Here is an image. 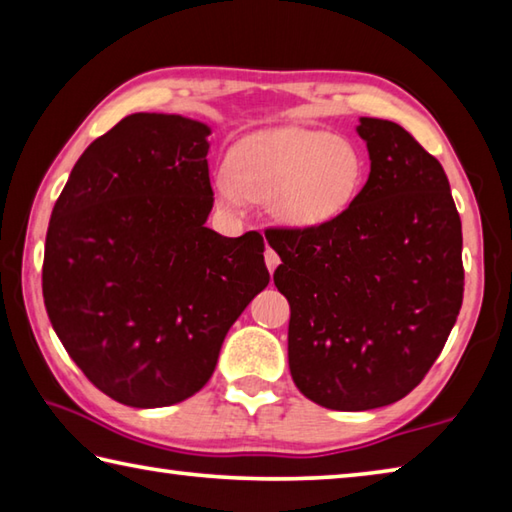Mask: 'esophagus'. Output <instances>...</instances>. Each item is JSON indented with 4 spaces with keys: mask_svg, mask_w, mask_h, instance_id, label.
Listing matches in <instances>:
<instances>
[{
    "mask_svg": "<svg viewBox=\"0 0 512 512\" xmlns=\"http://www.w3.org/2000/svg\"><path fill=\"white\" fill-rule=\"evenodd\" d=\"M264 262H266V268H268V271L273 273L275 268H277V264H280V255H277L273 248H266V253H264Z\"/></svg>",
    "mask_w": 512,
    "mask_h": 512,
    "instance_id": "obj_1",
    "label": "esophagus"
}]
</instances>
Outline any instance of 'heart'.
I'll use <instances>...</instances> for the list:
<instances>
[{
    "instance_id": "b5f03b06",
    "label": "heart",
    "mask_w": 512,
    "mask_h": 512,
    "mask_svg": "<svg viewBox=\"0 0 512 512\" xmlns=\"http://www.w3.org/2000/svg\"><path fill=\"white\" fill-rule=\"evenodd\" d=\"M363 178L357 146L316 128H271L241 140L214 192L228 210L266 203L280 225L309 230L348 210Z\"/></svg>"
}]
</instances>
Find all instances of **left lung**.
I'll list each match as a JSON object with an SVG mask.
<instances>
[{"label":"left lung","instance_id":"left-lung-1","mask_svg":"<svg viewBox=\"0 0 512 512\" xmlns=\"http://www.w3.org/2000/svg\"><path fill=\"white\" fill-rule=\"evenodd\" d=\"M370 176L348 210L309 230L271 228L289 300V368L325 409L409 395L443 352L463 302V235L440 162L400 124L361 117Z\"/></svg>","mask_w":512,"mask_h":512}]
</instances>
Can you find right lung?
<instances>
[{"mask_svg": "<svg viewBox=\"0 0 512 512\" xmlns=\"http://www.w3.org/2000/svg\"><path fill=\"white\" fill-rule=\"evenodd\" d=\"M210 133L180 115H128L83 151L51 212V325L83 375L135 409L201 391L228 329L271 280L259 232L205 228Z\"/></svg>", "mask_w": 512, "mask_h": 512, "instance_id": "1", "label": "right lung"}]
</instances>
